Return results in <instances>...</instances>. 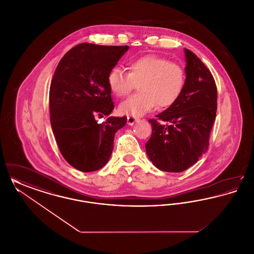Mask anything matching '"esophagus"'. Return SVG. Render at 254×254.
<instances>
[{"label":"esophagus","instance_id":"34e87169","mask_svg":"<svg viewBox=\"0 0 254 254\" xmlns=\"http://www.w3.org/2000/svg\"><path fill=\"white\" fill-rule=\"evenodd\" d=\"M137 121H138L137 118H134V117H131V116L127 117V125L128 126H133Z\"/></svg>","mask_w":254,"mask_h":254}]
</instances>
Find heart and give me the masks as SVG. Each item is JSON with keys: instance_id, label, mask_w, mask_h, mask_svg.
Listing matches in <instances>:
<instances>
[{"instance_id": "1", "label": "heart", "mask_w": 254, "mask_h": 254, "mask_svg": "<svg viewBox=\"0 0 254 254\" xmlns=\"http://www.w3.org/2000/svg\"><path fill=\"white\" fill-rule=\"evenodd\" d=\"M127 68L126 73L113 67L107 78L109 89L116 97L127 96L139 85V93L120 104L121 114L141 117L157 106L169 108L181 96L186 84V71L181 64L156 55H145L130 61Z\"/></svg>"}]
</instances>
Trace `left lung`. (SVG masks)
Instances as JSON below:
<instances>
[{
    "mask_svg": "<svg viewBox=\"0 0 254 254\" xmlns=\"http://www.w3.org/2000/svg\"><path fill=\"white\" fill-rule=\"evenodd\" d=\"M185 57L186 84L181 96L148 121L152 134L145 144L146 155L158 169L167 172H182L205 153L217 110L212 74L190 50L185 49Z\"/></svg>",
    "mask_w": 254,
    "mask_h": 254,
    "instance_id": "left-lung-1",
    "label": "left lung"
}]
</instances>
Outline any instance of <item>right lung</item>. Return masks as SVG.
<instances>
[{"label": "right lung", "instance_id": "add662e5", "mask_svg": "<svg viewBox=\"0 0 254 254\" xmlns=\"http://www.w3.org/2000/svg\"><path fill=\"white\" fill-rule=\"evenodd\" d=\"M128 47L84 43L62 58L49 90L52 131L66 162L80 171L102 169L111 155L115 133L127 117L107 118L114 109L107 78Z\"/></svg>", "mask_w": 254, "mask_h": 254}]
</instances>
